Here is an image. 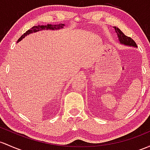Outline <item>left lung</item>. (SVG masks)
<instances>
[{
    "label": "left lung",
    "mask_w": 150,
    "mask_h": 150,
    "mask_svg": "<svg viewBox=\"0 0 150 150\" xmlns=\"http://www.w3.org/2000/svg\"><path fill=\"white\" fill-rule=\"evenodd\" d=\"M114 28L115 30V32H116L117 35L118 37V40L120 41L121 44H123L125 45H127V46H131V47H137V44L135 43L134 40L131 38L128 37L125 35L117 27H114Z\"/></svg>",
    "instance_id": "8db88e82"
}]
</instances>
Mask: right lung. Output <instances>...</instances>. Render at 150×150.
I'll use <instances>...</instances> for the list:
<instances>
[{
	"instance_id": "right-lung-1",
	"label": "right lung",
	"mask_w": 150,
	"mask_h": 150,
	"mask_svg": "<svg viewBox=\"0 0 150 150\" xmlns=\"http://www.w3.org/2000/svg\"><path fill=\"white\" fill-rule=\"evenodd\" d=\"M65 26V25L62 23H59V24H56V25H51V24H47V25H38V26H33V28H31L30 29L28 30V31H26L25 33L21 36V38L18 40V42L22 40L23 38H24L25 36H27L29 34L33 33H35L38 32V31L41 30H60L61 28H63V27Z\"/></svg>"
}]
</instances>
